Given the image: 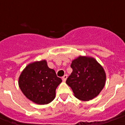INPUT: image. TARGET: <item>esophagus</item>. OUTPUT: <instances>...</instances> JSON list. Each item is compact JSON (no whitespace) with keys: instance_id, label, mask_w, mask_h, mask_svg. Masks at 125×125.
I'll list each match as a JSON object with an SVG mask.
<instances>
[{"instance_id":"34e87169","label":"esophagus","mask_w":125,"mask_h":125,"mask_svg":"<svg viewBox=\"0 0 125 125\" xmlns=\"http://www.w3.org/2000/svg\"><path fill=\"white\" fill-rule=\"evenodd\" d=\"M67 74H65L64 76L62 77L63 81V82H65V81H66V80H67Z\"/></svg>"}]
</instances>
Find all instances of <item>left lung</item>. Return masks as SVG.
<instances>
[{"instance_id": "left-lung-1", "label": "left lung", "mask_w": 125, "mask_h": 125, "mask_svg": "<svg viewBox=\"0 0 125 125\" xmlns=\"http://www.w3.org/2000/svg\"><path fill=\"white\" fill-rule=\"evenodd\" d=\"M73 72L66 80L75 97L81 101L93 99L102 91L106 73L97 60L91 57L79 56L73 60Z\"/></svg>"}]
</instances>
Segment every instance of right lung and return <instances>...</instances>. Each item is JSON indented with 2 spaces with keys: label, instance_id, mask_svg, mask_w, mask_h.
I'll return each mask as SVG.
<instances>
[{
  "label": "right lung",
  "instance_id": "right-lung-1",
  "mask_svg": "<svg viewBox=\"0 0 125 125\" xmlns=\"http://www.w3.org/2000/svg\"><path fill=\"white\" fill-rule=\"evenodd\" d=\"M46 60L28 64L19 78L21 90L29 100L38 104H47L54 99L56 89L62 82Z\"/></svg>",
  "mask_w": 125,
  "mask_h": 125
}]
</instances>
